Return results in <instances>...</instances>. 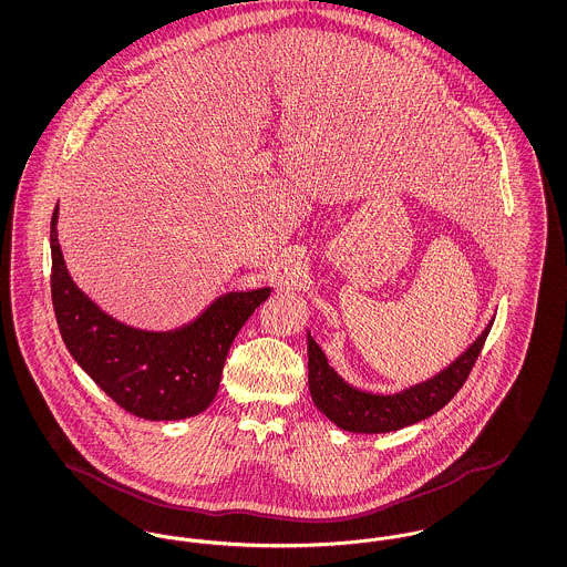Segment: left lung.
<instances>
[{"instance_id":"obj_1","label":"left lung","mask_w":567,"mask_h":567,"mask_svg":"<svg viewBox=\"0 0 567 567\" xmlns=\"http://www.w3.org/2000/svg\"><path fill=\"white\" fill-rule=\"evenodd\" d=\"M486 324L481 338L453 365L427 382L395 395H372L349 386L338 377L319 344L308 336V386L317 408L340 430L352 433H386L419 423L449 404L465 384L491 331Z\"/></svg>"}]
</instances>
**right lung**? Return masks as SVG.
I'll return each instance as SVG.
<instances>
[{"mask_svg":"<svg viewBox=\"0 0 567 567\" xmlns=\"http://www.w3.org/2000/svg\"><path fill=\"white\" fill-rule=\"evenodd\" d=\"M51 255L54 317L68 351L116 404L148 421H178L210 405L231 342L270 296V289L229 293L189 327L137 331L110 319L72 282L56 243V208Z\"/></svg>","mask_w":567,"mask_h":567,"instance_id":"1","label":"right lung"}]
</instances>
